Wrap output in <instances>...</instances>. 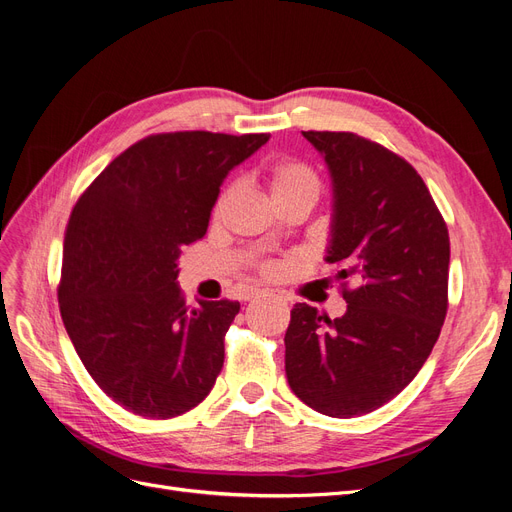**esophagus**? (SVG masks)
I'll use <instances>...</instances> for the list:
<instances>
[{
  "label": "esophagus",
  "mask_w": 512,
  "mask_h": 512,
  "mask_svg": "<svg viewBox=\"0 0 512 512\" xmlns=\"http://www.w3.org/2000/svg\"><path fill=\"white\" fill-rule=\"evenodd\" d=\"M258 297H269L267 290H258V288H252L250 292H247V299H258Z\"/></svg>",
  "instance_id": "esophagus-1"
}]
</instances>
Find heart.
Wrapping results in <instances>:
<instances>
[{
  "label": "heart",
  "instance_id": "obj_1",
  "mask_svg": "<svg viewBox=\"0 0 512 512\" xmlns=\"http://www.w3.org/2000/svg\"><path fill=\"white\" fill-rule=\"evenodd\" d=\"M267 183H269V192L275 200V205L288 203V200H305L314 207V203L320 196V177L316 170L301 162V160H282L269 168L267 175ZM232 188L224 190L215 203V211H220L226 200L230 196ZM260 271L265 275H275L277 273V265L275 262H262Z\"/></svg>",
  "mask_w": 512,
  "mask_h": 512
}]
</instances>
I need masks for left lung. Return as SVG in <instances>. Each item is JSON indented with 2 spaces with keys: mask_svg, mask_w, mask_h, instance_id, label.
I'll return each instance as SVG.
<instances>
[{
  "mask_svg": "<svg viewBox=\"0 0 512 512\" xmlns=\"http://www.w3.org/2000/svg\"><path fill=\"white\" fill-rule=\"evenodd\" d=\"M303 136L331 173L327 262L348 309L331 320L307 303L292 307L286 378L316 412L361 416L404 391L438 342L451 241L425 181L397 153L352 132Z\"/></svg>",
  "mask_w": 512,
  "mask_h": 512,
  "instance_id": "obj_1",
  "label": "left lung"
}]
</instances>
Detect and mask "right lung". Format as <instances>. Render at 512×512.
Segmentation results:
<instances>
[{
	"mask_svg": "<svg viewBox=\"0 0 512 512\" xmlns=\"http://www.w3.org/2000/svg\"><path fill=\"white\" fill-rule=\"evenodd\" d=\"M267 141L269 134H153L76 200L59 312L89 376L121 408L173 418L213 389L241 305H185L177 260L183 245L205 237L226 175Z\"/></svg>",
	"mask_w": 512,
	"mask_h": 512,
	"instance_id": "right-lung-1",
	"label": "right lung"
}]
</instances>
